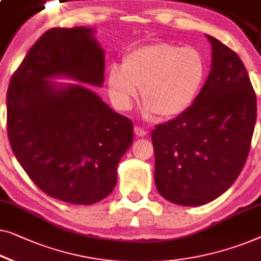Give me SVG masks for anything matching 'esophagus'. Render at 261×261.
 <instances>
[{"label": "esophagus", "instance_id": "esophagus-1", "mask_svg": "<svg viewBox=\"0 0 261 261\" xmlns=\"http://www.w3.org/2000/svg\"><path fill=\"white\" fill-rule=\"evenodd\" d=\"M134 132H135V134H137L138 137H140V138H143V137H146V135H147V130L145 129V128H141L139 126L134 127Z\"/></svg>", "mask_w": 261, "mask_h": 261}]
</instances>
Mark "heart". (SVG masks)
I'll return each instance as SVG.
<instances>
[{
	"instance_id": "obj_1",
	"label": "heart",
	"mask_w": 261,
	"mask_h": 261,
	"mask_svg": "<svg viewBox=\"0 0 261 261\" xmlns=\"http://www.w3.org/2000/svg\"><path fill=\"white\" fill-rule=\"evenodd\" d=\"M208 76L205 55L195 47L156 41L128 50L122 66L108 73L109 96L120 111H129L141 88L143 115L174 119L198 100Z\"/></svg>"
}]
</instances>
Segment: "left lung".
I'll list each match as a JSON object with an SVG mask.
<instances>
[{"mask_svg":"<svg viewBox=\"0 0 261 261\" xmlns=\"http://www.w3.org/2000/svg\"><path fill=\"white\" fill-rule=\"evenodd\" d=\"M194 105L152 132L159 193L181 206H201L232 186L247 160L256 120V96L239 56L220 41Z\"/></svg>","mask_w":261,"mask_h":261,"instance_id":"obj_1","label":"left lung"}]
</instances>
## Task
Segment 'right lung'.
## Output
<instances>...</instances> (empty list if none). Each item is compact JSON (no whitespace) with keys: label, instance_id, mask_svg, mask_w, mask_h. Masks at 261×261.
<instances>
[{"label":"right lung","instance_id":"right-lung-1","mask_svg":"<svg viewBox=\"0 0 261 261\" xmlns=\"http://www.w3.org/2000/svg\"><path fill=\"white\" fill-rule=\"evenodd\" d=\"M105 50L86 27L51 28L29 49L7 93L11 149L33 182L51 198L92 205L112 193L133 123L81 84H103Z\"/></svg>","mask_w":261,"mask_h":261}]
</instances>
